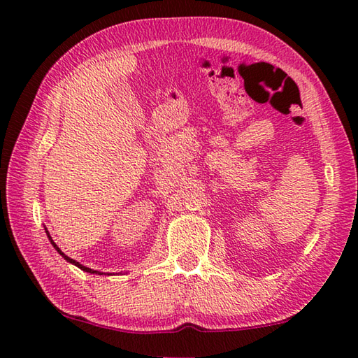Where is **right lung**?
Listing matches in <instances>:
<instances>
[{
    "instance_id": "1",
    "label": "right lung",
    "mask_w": 358,
    "mask_h": 358,
    "mask_svg": "<svg viewBox=\"0 0 358 358\" xmlns=\"http://www.w3.org/2000/svg\"><path fill=\"white\" fill-rule=\"evenodd\" d=\"M45 234H48V237H49V240H50V243H52V246L53 248H55L57 250H58V254L59 255H62L63 258H64V260L66 262H69V263H72V264H75V266H77V268H80L81 271H85V272H89V273H98V275H101V273L103 272H98V271H94V269H90V268H86V266H83V264H80L78 262H75L73 260V258H71V257H67L64 252H62V249H59L57 245H55V243H53V240H52V237H50V235H49V232L48 231H45Z\"/></svg>"
}]
</instances>
